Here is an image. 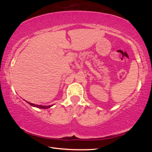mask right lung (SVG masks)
Masks as SVG:
<instances>
[{
  "label": "right lung",
  "instance_id": "1",
  "mask_svg": "<svg viewBox=\"0 0 152 152\" xmlns=\"http://www.w3.org/2000/svg\"><path fill=\"white\" fill-rule=\"evenodd\" d=\"M27 103H28L31 106H34V107H37L38 108H41V109H47V108H50L51 106H52V105H50V106H42V105H38V104H33V103H31L29 102H27Z\"/></svg>",
  "mask_w": 152,
  "mask_h": 152
}]
</instances>
